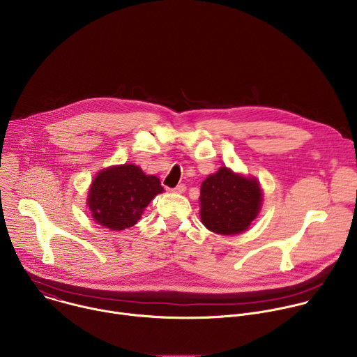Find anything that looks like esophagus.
I'll return each mask as SVG.
<instances>
[{"instance_id": "esophagus-1", "label": "esophagus", "mask_w": 357, "mask_h": 357, "mask_svg": "<svg viewBox=\"0 0 357 357\" xmlns=\"http://www.w3.org/2000/svg\"><path fill=\"white\" fill-rule=\"evenodd\" d=\"M175 193H183L185 190H186V186L183 185V183H181V185H178V186H175L174 189H172Z\"/></svg>"}]
</instances>
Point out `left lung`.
I'll return each mask as SVG.
<instances>
[{
  "mask_svg": "<svg viewBox=\"0 0 357 357\" xmlns=\"http://www.w3.org/2000/svg\"><path fill=\"white\" fill-rule=\"evenodd\" d=\"M200 219L211 231L231 236L248 229L261 209L263 193L256 178L222 167L200 186Z\"/></svg>",
  "mask_w": 357,
  "mask_h": 357,
  "instance_id": "obj_1",
  "label": "left lung"
}]
</instances>
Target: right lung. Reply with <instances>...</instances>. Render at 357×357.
I'll return each mask as SVG.
<instances>
[{
  "mask_svg": "<svg viewBox=\"0 0 357 357\" xmlns=\"http://www.w3.org/2000/svg\"><path fill=\"white\" fill-rule=\"evenodd\" d=\"M164 188L154 175H145L132 164L116 165L100 171L87 195L93 219L110 230L134 226L148 203Z\"/></svg>",
  "mask_w": 357,
  "mask_h": 357,
  "instance_id": "1",
  "label": "right lung"
}]
</instances>
